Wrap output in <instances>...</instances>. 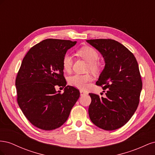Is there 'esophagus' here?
Returning a JSON list of instances; mask_svg holds the SVG:
<instances>
[{"label": "esophagus", "instance_id": "esophagus-1", "mask_svg": "<svg viewBox=\"0 0 155 155\" xmlns=\"http://www.w3.org/2000/svg\"><path fill=\"white\" fill-rule=\"evenodd\" d=\"M85 94H87V92L83 91V90H81L80 91V95L82 96H84Z\"/></svg>", "mask_w": 155, "mask_h": 155}]
</instances>
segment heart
Listing matches in <instances>:
<instances>
[{"mask_svg": "<svg viewBox=\"0 0 155 155\" xmlns=\"http://www.w3.org/2000/svg\"><path fill=\"white\" fill-rule=\"evenodd\" d=\"M77 54L85 59L88 63V70H90L93 73L97 74L101 71L102 68V63L100 61L99 53L94 48L89 46H83L77 51ZM73 64V59L70 55L66 54L63 58L62 65L64 71L70 72L72 69ZM92 81V77L91 74H76L70 76L68 81L70 85L78 88H86L88 83Z\"/></svg>", "mask_w": 155, "mask_h": 155, "instance_id": "obj_1", "label": "heart"}]
</instances>
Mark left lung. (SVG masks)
Masks as SVG:
<instances>
[{
	"label": "left lung",
	"mask_w": 155,
	"mask_h": 155,
	"mask_svg": "<svg viewBox=\"0 0 155 155\" xmlns=\"http://www.w3.org/2000/svg\"><path fill=\"white\" fill-rule=\"evenodd\" d=\"M104 58L105 66L96 84L105 96L89 93L88 114L92 122L106 130L120 128L128 122L140 101L142 81L133 54L119 42L110 39L87 40Z\"/></svg>",
	"instance_id": "1"
}]
</instances>
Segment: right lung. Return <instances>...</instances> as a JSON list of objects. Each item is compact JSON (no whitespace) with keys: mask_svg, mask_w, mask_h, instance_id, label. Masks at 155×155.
Segmentation results:
<instances>
[{"mask_svg":"<svg viewBox=\"0 0 155 155\" xmlns=\"http://www.w3.org/2000/svg\"><path fill=\"white\" fill-rule=\"evenodd\" d=\"M76 41L47 39L31 47L23 58L15 85L17 103L23 114L36 127L55 129L68 118L80 96L79 90L67 86L62 59ZM65 87L61 94L56 86Z\"/></svg>","mask_w":155,"mask_h":155,"instance_id":"1","label":"right lung"}]
</instances>
